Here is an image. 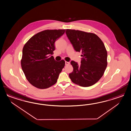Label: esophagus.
<instances>
[{"label":"esophagus","instance_id":"esophagus-1","mask_svg":"<svg viewBox=\"0 0 131 131\" xmlns=\"http://www.w3.org/2000/svg\"><path fill=\"white\" fill-rule=\"evenodd\" d=\"M70 62H68V61H65V65H69V64H70Z\"/></svg>","mask_w":131,"mask_h":131}]
</instances>
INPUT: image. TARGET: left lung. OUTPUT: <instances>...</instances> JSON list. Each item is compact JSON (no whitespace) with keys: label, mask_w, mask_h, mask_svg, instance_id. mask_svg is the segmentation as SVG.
Here are the masks:
<instances>
[{"label":"left lung","mask_w":131,"mask_h":131,"mask_svg":"<svg viewBox=\"0 0 131 131\" xmlns=\"http://www.w3.org/2000/svg\"><path fill=\"white\" fill-rule=\"evenodd\" d=\"M66 34L76 51L83 57L79 65L71 64L73 70L69 74L71 81L83 87L97 83L102 77L107 66V51L102 40L94 33L66 29Z\"/></svg>","instance_id":"1"}]
</instances>
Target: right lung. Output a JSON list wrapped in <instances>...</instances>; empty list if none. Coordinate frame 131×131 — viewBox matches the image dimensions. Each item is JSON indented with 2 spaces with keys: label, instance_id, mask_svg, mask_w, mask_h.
Segmentation results:
<instances>
[{
  "label": "right lung",
  "instance_id": "add662e5",
  "mask_svg": "<svg viewBox=\"0 0 131 131\" xmlns=\"http://www.w3.org/2000/svg\"><path fill=\"white\" fill-rule=\"evenodd\" d=\"M65 29L46 30L38 32L28 40L23 49L21 66L28 82L39 89L55 84L65 66V61H57L51 56L54 43Z\"/></svg>",
  "mask_w": 131,
  "mask_h": 131
}]
</instances>
